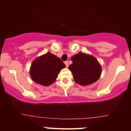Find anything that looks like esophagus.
Masks as SVG:
<instances>
[{
    "label": "esophagus",
    "mask_w": 131,
    "mask_h": 131,
    "mask_svg": "<svg viewBox=\"0 0 131 131\" xmlns=\"http://www.w3.org/2000/svg\"><path fill=\"white\" fill-rule=\"evenodd\" d=\"M64 64H65L66 67H68V65H69V64H68V61H66L64 62Z\"/></svg>",
    "instance_id": "esophagus-1"
}]
</instances>
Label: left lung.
<instances>
[{
	"instance_id": "obj_1",
	"label": "left lung",
	"mask_w": 131,
	"mask_h": 131,
	"mask_svg": "<svg viewBox=\"0 0 131 131\" xmlns=\"http://www.w3.org/2000/svg\"><path fill=\"white\" fill-rule=\"evenodd\" d=\"M71 60L73 63L68 68L76 83L85 86L93 84L100 79L101 67L95 57L79 52L72 56Z\"/></svg>"
}]
</instances>
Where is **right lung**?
I'll return each instance as SVG.
<instances>
[{
  "label": "right lung",
  "instance_id": "right-lung-1",
  "mask_svg": "<svg viewBox=\"0 0 131 131\" xmlns=\"http://www.w3.org/2000/svg\"><path fill=\"white\" fill-rule=\"evenodd\" d=\"M65 67L60 58L49 52L32 62L30 74L35 82L49 86L56 81L58 74Z\"/></svg>",
  "mask_w": 131,
  "mask_h": 131
}]
</instances>
